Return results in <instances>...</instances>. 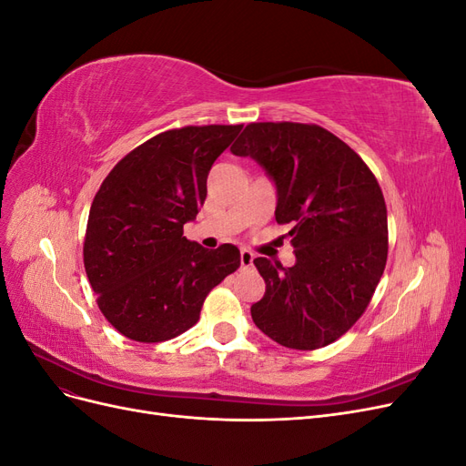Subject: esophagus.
<instances>
[{"mask_svg": "<svg viewBox=\"0 0 466 466\" xmlns=\"http://www.w3.org/2000/svg\"><path fill=\"white\" fill-rule=\"evenodd\" d=\"M252 260H255V255H252L250 250L243 248V250H241V266H243V268H248V266H252Z\"/></svg>", "mask_w": 466, "mask_h": 466, "instance_id": "esophagus-1", "label": "esophagus"}]
</instances>
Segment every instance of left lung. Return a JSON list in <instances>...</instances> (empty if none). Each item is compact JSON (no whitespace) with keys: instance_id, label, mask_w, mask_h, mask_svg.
<instances>
[{"instance_id":"obj_1","label":"left lung","mask_w":466,"mask_h":466,"mask_svg":"<svg viewBox=\"0 0 466 466\" xmlns=\"http://www.w3.org/2000/svg\"><path fill=\"white\" fill-rule=\"evenodd\" d=\"M276 185V221L291 223L295 264L255 258L264 298L252 320L293 350L329 346L368 309L387 264V206L360 155L317 124L255 122L231 146Z\"/></svg>"}]
</instances>
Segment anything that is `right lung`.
I'll use <instances>...</instances> for the list:
<instances>
[{"instance_id":"obj_1","label":"right lung","mask_w":466,"mask_h":466,"mask_svg":"<svg viewBox=\"0 0 466 466\" xmlns=\"http://www.w3.org/2000/svg\"><path fill=\"white\" fill-rule=\"evenodd\" d=\"M243 126H187L116 163L91 204L83 262L96 303L120 334L163 342L194 327L206 295L241 264L182 237L206 200L208 173Z\"/></svg>"}]
</instances>
